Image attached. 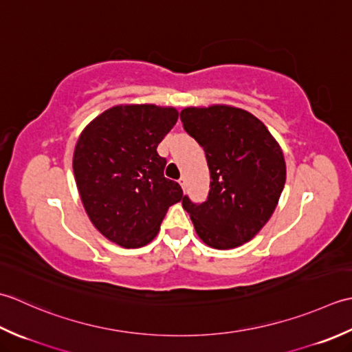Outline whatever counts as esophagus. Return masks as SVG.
I'll use <instances>...</instances> for the list:
<instances>
[{"label":"esophagus","instance_id":"esophagus-1","mask_svg":"<svg viewBox=\"0 0 352 352\" xmlns=\"http://www.w3.org/2000/svg\"><path fill=\"white\" fill-rule=\"evenodd\" d=\"M179 185L182 186V190H185V179H184V177L179 179Z\"/></svg>","mask_w":352,"mask_h":352}]
</instances>
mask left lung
Wrapping results in <instances>:
<instances>
[{
	"mask_svg": "<svg viewBox=\"0 0 352 352\" xmlns=\"http://www.w3.org/2000/svg\"><path fill=\"white\" fill-rule=\"evenodd\" d=\"M184 129L205 150L211 184L204 204L184 196L199 239L214 249H234L267 223L285 184L278 141L260 120L240 107L212 104L181 111Z\"/></svg>",
	"mask_w": 352,
	"mask_h": 352,
	"instance_id": "8db88e82",
	"label": "left lung"
}]
</instances>
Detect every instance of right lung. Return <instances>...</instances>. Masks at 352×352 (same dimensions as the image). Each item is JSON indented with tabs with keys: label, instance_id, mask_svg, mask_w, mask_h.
I'll return each mask as SVG.
<instances>
[{
	"label": "right lung",
	"instance_id": "add662e5",
	"mask_svg": "<svg viewBox=\"0 0 352 352\" xmlns=\"http://www.w3.org/2000/svg\"><path fill=\"white\" fill-rule=\"evenodd\" d=\"M171 106L118 104L86 126L73 156L78 195L100 234L133 249L152 241L181 185L164 177L156 147L176 124Z\"/></svg>",
	"mask_w": 352,
	"mask_h": 352
}]
</instances>
